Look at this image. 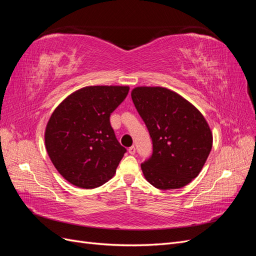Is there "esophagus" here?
I'll list each match as a JSON object with an SVG mask.
<instances>
[{
  "mask_svg": "<svg viewBox=\"0 0 256 256\" xmlns=\"http://www.w3.org/2000/svg\"><path fill=\"white\" fill-rule=\"evenodd\" d=\"M128 152H129V154H136V147H134V146L129 147Z\"/></svg>",
  "mask_w": 256,
  "mask_h": 256,
  "instance_id": "34e87169",
  "label": "esophagus"
}]
</instances>
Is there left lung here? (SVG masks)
I'll list each match as a JSON object with an SVG mask.
<instances>
[{"mask_svg":"<svg viewBox=\"0 0 256 256\" xmlns=\"http://www.w3.org/2000/svg\"><path fill=\"white\" fill-rule=\"evenodd\" d=\"M131 98L152 140V157L141 164L146 180L161 190L184 187L202 171L212 147L203 114L166 88L138 86Z\"/></svg>","mask_w":256,"mask_h":256,"instance_id":"1","label":"left lung"}]
</instances>
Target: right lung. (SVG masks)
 Returning <instances> with one entry per match:
<instances>
[{
  "label": "right lung",
  "instance_id": "obj_1",
  "mask_svg": "<svg viewBox=\"0 0 256 256\" xmlns=\"http://www.w3.org/2000/svg\"><path fill=\"white\" fill-rule=\"evenodd\" d=\"M129 86H85L67 96L53 111L44 145L53 166L67 182L82 189L99 187L115 175L126 152L114 134L110 115Z\"/></svg>",
  "mask_w": 256,
  "mask_h": 256
}]
</instances>
